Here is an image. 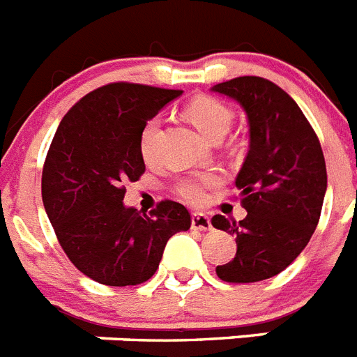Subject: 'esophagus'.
Listing matches in <instances>:
<instances>
[{
	"mask_svg": "<svg viewBox=\"0 0 357 357\" xmlns=\"http://www.w3.org/2000/svg\"><path fill=\"white\" fill-rule=\"evenodd\" d=\"M192 228L201 231L210 230V228H212L210 217L204 215V213H192Z\"/></svg>",
	"mask_w": 357,
	"mask_h": 357,
	"instance_id": "esophagus-1",
	"label": "esophagus"
}]
</instances>
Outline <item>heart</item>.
Listing matches in <instances>:
<instances>
[{"mask_svg":"<svg viewBox=\"0 0 357 357\" xmlns=\"http://www.w3.org/2000/svg\"><path fill=\"white\" fill-rule=\"evenodd\" d=\"M185 116L199 129L210 140H219L226 135L234 122V109L219 98L197 97L185 105ZM160 129V119H151L142 129L140 153L145 160L154 156L156 136ZM221 183V176L217 172H194L179 179L174 185V192L181 199L190 204H203L208 197L210 188Z\"/></svg>","mask_w":357,"mask_h":357,"instance_id":"heart-1","label":"heart"}]
</instances>
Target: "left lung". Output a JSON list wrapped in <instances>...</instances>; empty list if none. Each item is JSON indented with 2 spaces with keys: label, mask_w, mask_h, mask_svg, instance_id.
<instances>
[{
  "label": "left lung",
  "mask_w": 357,
  "mask_h": 357,
  "mask_svg": "<svg viewBox=\"0 0 357 357\" xmlns=\"http://www.w3.org/2000/svg\"><path fill=\"white\" fill-rule=\"evenodd\" d=\"M213 91L243 105L250 151L235 185L248 215H213L217 230L235 235L237 253L217 266L230 284L266 280L287 268L307 246L320 221L327 169L320 140L298 104L262 77H237Z\"/></svg>",
  "instance_id": "obj_1"
}]
</instances>
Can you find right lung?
<instances>
[{"label":"right lung","instance_id":"1","mask_svg":"<svg viewBox=\"0 0 357 357\" xmlns=\"http://www.w3.org/2000/svg\"><path fill=\"white\" fill-rule=\"evenodd\" d=\"M179 89L111 82L80 98L61 120L43 167V203L71 264L104 286L144 284L190 213L163 199L142 213L123 206L126 183L145 172L140 135Z\"/></svg>","mask_w":357,"mask_h":357}]
</instances>
